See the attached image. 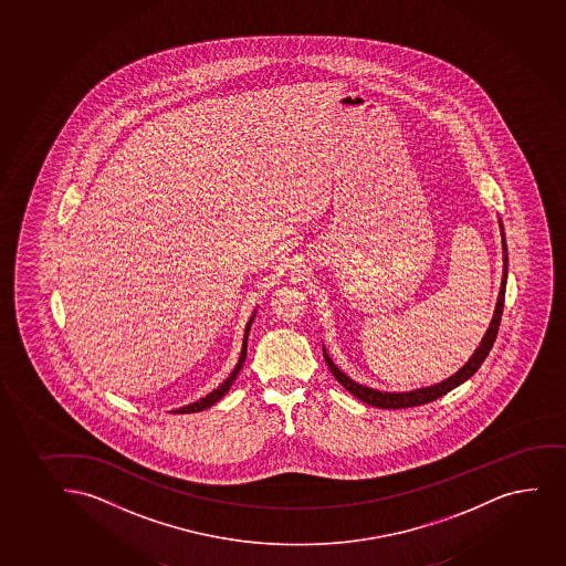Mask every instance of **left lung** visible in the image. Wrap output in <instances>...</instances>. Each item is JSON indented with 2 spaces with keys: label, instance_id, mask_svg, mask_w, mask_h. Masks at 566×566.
Returning a JSON list of instances; mask_svg holds the SVG:
<instances>
[{
  "label": "left lung",
  "instance_id": "left-lung-1",
  "mask_svg": "<svg viewBox=\"0 0 566 566\" xmlns=\"http://www.w3.org/2000/svg\"><path fill=\"white\" fill-rule=\"evenodd\" d=\"M499 227H501L502 260H504V266H502L501 293H499V298H496V306H494L491 325H489L485 336L481 338L480 347L475 349L472 357L468 358V363L462 366L461 370H457L453 376H449L448 379H443L440 384L430 385V387H421V389L403 390V392L377 390L371 389V387H366V385L357 384L355 379H352L347 374L339 370L338 366L332 363L331 355L326 353L325 345H323V355H325L326 366H328V370L332 371V376L338 379V384L344 385L345 390H349L353 397H357L358 400H363V402L368 403V406H376V408H384V410H400V408H413V406L432 402L436 398L448 395L449 390L455 389V387H459V385L464 384L467 379L474 376L478 368L483 364V360L488 358L491 347H493L496 334H499V326H501L502 310H504V294H506L507 281V245L501 219H499Z\"/></svg>",
  "mask_w": 566,
  "mask_h": 566
}]
</instances>
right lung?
I'll use <instances>...</instances> for the list:
<instances>
[{
  "mask_svg": "<svg viewBox=\"0 0 566 566\" xmlns=\"http://www.w3.org/2000/svg\"><path fill=\"white\" fill-rule=\"evenodd\" d=\"M254 317H256V310H254L253 315H251V318L248 321V325H245V334H243V344H241V353L240 358H238V364L234 366V370L230 371V376L222 381L217 389L211 390L209 395H206V397L200 398V400H196V402L189 403V406H182V408H179V410H174V413H195V411H202L208 410V408H211L213 403L219 402L224 395H227L228 390H230V387H232V384L235 381V377H238V374H240L241 366H243V363H245V358H248V338H249V331H251V325H253Z\"/></svg>",
  "mask_w": 566,
  "mask_h": 566,
  "instance_id": "obj_1",
  "label": "right lung"
}]
</instances>
